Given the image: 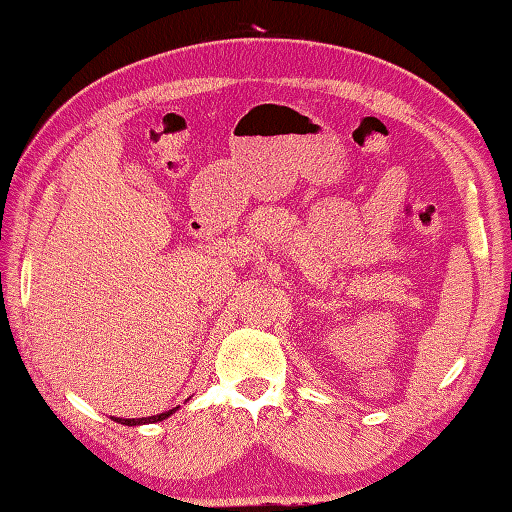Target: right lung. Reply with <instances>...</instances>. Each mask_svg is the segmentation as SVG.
<instances>
[{
    "instance_id": "add662e5",
    "label": "right lung",
    "mask_w": 512,
    "mask_h": 512,
    "mask_svg": "<svg viewBox=\"0 0 512 512\" xmlns=\"http://www.w3.org/2000/svg\"><path fill=\"white\" fill-rule=\"evenodd\" d=\"M176 411H178V407H173V409H169V411H162V413H158V416H149V418H114V416H112V420L118 422V424H125V427H138V424L162 422L165 418L173 416V413H176Z\"/></svg>"
}]
</instances>
